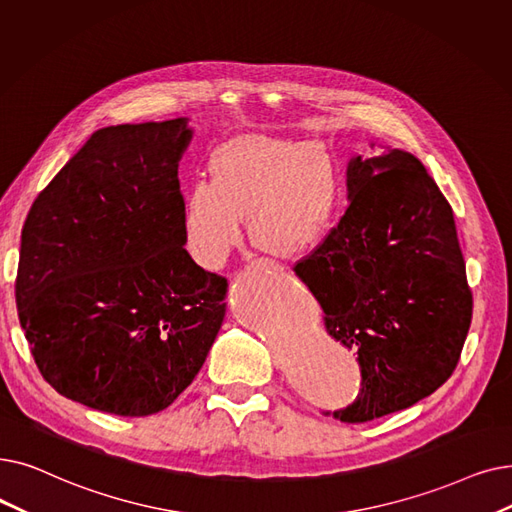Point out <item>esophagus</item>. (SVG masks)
<instances>
[{"mask_svg": "<svg viewBox=\"0 0 512 512\" xmlns=\"http://www.w3.org/2000/svg\"><path fill=\"white\" fill-rule=\"evenodd\" d=\"M257 263L263 265V268H278V263H274V261H270V259H259Z\"/></svg>", "mask_w": 512, "mask_h": 512, "instance_id": "34e87169", "label": "esophagus"}]
</instances>
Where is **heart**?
<instances>
[{
  "label": "heart",
  "instance_id": "b5f03b06",
  "mask_svg": "<svg viewBox=\"0 0 512 512\" xmlns=\"http://www.w3.org/2000/svg\"><path fill=\"white\" fill-rule=\"evenodd\" d=\"M207 180L182 201L186 253L207 270L224 265L242 238V217L265 251L297 257L314 251L335 228L341 169L320 144L242 136L217 146Z\"/></svg>",
  "mask_w": 512,
  "mask_h": 512
}]
</instances>
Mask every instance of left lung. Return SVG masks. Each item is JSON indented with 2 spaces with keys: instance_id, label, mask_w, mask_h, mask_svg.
Masks as SVG:
<instances>
[{
  "instance_id": "1",
  "label": "left lung",
  "mask_w": 512,
  "mask_h": 512,
  "mask_svg": "<svg viewBox=\"0 0 512 512\" xmlns=\"http://www.w3.org/2000/svg\"><path fill=\"white\" fill-rule=\"evenodd\" d=\"M349 207L295 263L332 339L358 351L362 389L332 412L368 422L446 383L473 318L454 213L414 154L393 148L347 165Z\"/></svg>"
}]
</instances>
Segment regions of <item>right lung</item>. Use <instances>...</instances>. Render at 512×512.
I'll list each match as a JSON object with an SVG mask.
<instances>
[{"mask_svg": "<svg viewBox=\"0 0 512 512\" xmlns=\"http://www.w3.org/2000/svg\"><path fill=\"white\" fill-rule=\"evenodd\" d=\"M188 119L92 133L20 236L18 320L60 395L117 416L171 406L203 368L228 280L186 253L177 165Z\"/></svg>", "mask_w": 512, "mask_h": 512, "instance_id": "1", "label": "right lung"}]
</instances>
